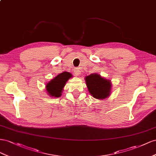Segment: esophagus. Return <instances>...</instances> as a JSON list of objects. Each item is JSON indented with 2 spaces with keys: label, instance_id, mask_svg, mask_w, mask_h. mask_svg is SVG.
<instances>
[{
  "label": "esophagus",
  "instance_id": "34e87169",
  "mask_svg": "<svg viewBox=\"0 0 156 156\" xmlns=\"http://www.w3.org/2000/svg\"><path fill=\"white\" fill-rule=\"evenodd\" d=\"M73 74H74V75L75 76H78L80 75V70L79 69H78V68H76L74 70Z\"/></svg>",
  "mask_w": 156,
  "mask_h": 156
}]
</instances>
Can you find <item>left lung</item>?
Segmentation results:
<instances>
[{
	"mask_svg": "<svg viewBox=\"0 0 156 156\" xmlns=\"http://www.w3.org/2000/svg\"><path fill=\"white\" fill-rule=\"evenodd\" d=\"M85 80L89 93L95 99L103 100L110 95L112 83L110 80L102 77L97 73H93L86 76Z\"/></svg>",
	"mask_w": 156,
	"mask_h": 156,
	"instance_id": "obj_1",
	"label": "left lung"
}]
</instances>
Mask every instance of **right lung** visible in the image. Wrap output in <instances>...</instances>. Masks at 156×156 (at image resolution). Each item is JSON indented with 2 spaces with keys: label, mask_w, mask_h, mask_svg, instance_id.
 Here are the masks:
<instances>
[{
  "label": "right lung",
  "mask_w": 156,
  "mask_h": 156,
  "mask_svg": "<svg viewBox=\"0 0 156 156\" xmlns=\"http://www.w3.org/2000/svg\"><path fill=\"white\" fill-rule=\"evenodd\" d=\"M72 77V74L68 72H63L57 75L46 85L48 95L51 97L57 98L61 97L66 82Z\"/></svg>",
  "instance_id": "add662e5"
}]
</instances>
